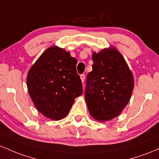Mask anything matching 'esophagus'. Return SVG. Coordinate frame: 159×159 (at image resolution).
I'll return each instance as SVG.
<instances>
[{
	"label": "esophagus",
	"instance_id": "34e87169",
	"mask_svg": "<svg viewBox=\"0 0 159 159\" xmlns=\"http://www.w3.org/2000/svg\"><path fill=\"white\" fill-rule=\"evenodd\" d=\"M80 78H81V80H82V83H84L85 81V74H81L80 75Z\"/></svg>",
	"mask_w": 159,
	"mask_h": 159
}]
</instances>
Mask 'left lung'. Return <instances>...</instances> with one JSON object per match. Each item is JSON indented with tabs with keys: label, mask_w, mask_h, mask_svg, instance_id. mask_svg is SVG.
<instances>
[{
	"label": "left lung",
	"mask_w": 159,
	"mask_h": 159,
	"mask_svg": "<svg viewBox=\"0 0 159 159\" xmlns=\"http://www.w3.org/2000/svg\"><path fill=\"white\" fill-rule=\"evenodd\" d=\"M92 70L87 75L85 98L90 115L98 121L116 117L131 98L133 75L116 49L92 55Z\"/></svg>",
	"instance_id": "left-lung-1"
}]
</instances>
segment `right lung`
Returning a JSON list of instances; mask_svg holds the SVG:
<instances>
[{
  "instance_id": "add662e5",
  "label": "right lung",
  "mask_w": 159,
  "mask_h": 159,
  "mask_svg": "<svg viewBox=\"0 0 159 159\" xmlns=\"http://www.w3.org/2000/svg\"><path fill=\"white\" fill-rule=\"evenodd\" d=\"M76 63L68 52L52 46L30 69L27 76L28 92L37 110L48 118L63 119L74 99L83 94Z\"/></svg>"
}]
</instances>
